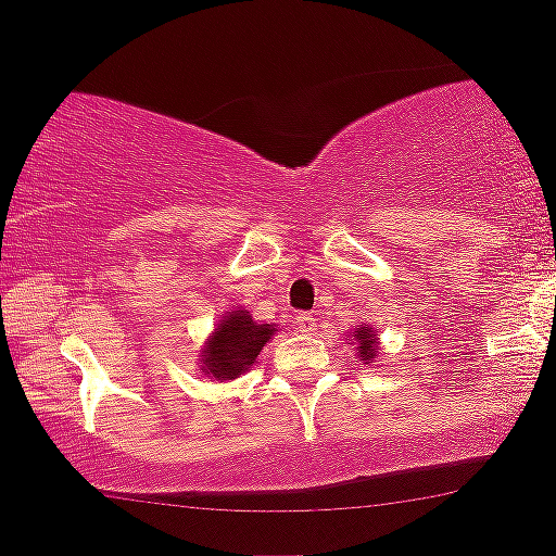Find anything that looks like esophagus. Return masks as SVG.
Wrapping results in <instances>:
<instances>
[{
  "label": "esophagus",
  "instance_id": "esophagus-1",
  "mask_svg": "<svg viewBox=\"0 0 556 556\" xmlns=\"http://www.w3.org/2000/svg\"><path fill=\"white\" fill-rule=\"evenodd\" d=\"M295 329H299L301 333L316 331V316L314 314H306V311H303V314L295 316Z\"/></svg>",
  "mask_w": 556,
  "mask_h": 556
}]
</instances>
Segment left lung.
I'll return each instance as SVG.
<instances>
[{
	"label": "left lung",
	"mask_w": 556,
	"mask_h": 556,
	"mask_svg": "<svg viewBox=\"0 0 556 556\" xmlns=\"http://www.w3.org/2000/svg\"><path fill=\"white\" fill-rule=\"evenodd\" d=\"M375 337L377 333H371L367 326H364V329H359L354 333V339H359V346H356V354L362 356V362L364 364H369L371 359H375Z\"/></svg>",
	"instance_id": "1"
}]
</instances>
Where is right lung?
Segmentation results:
<instances>
[{
  "instance_id": "1",
  "label": "right lung",
  "mask_w": 556,
  "mask_h": 556,
  "mask_svg": "<svg viewBox=\"0 0 556 556\" xmlns=\"http://www.w3.org/2000/svg\"><path fill=\"white\" fill-rule=\"evenodd\" d=\"M273 337L270 324H255L248 311H232L217 326L202 352V364L210 377L235 379L253 367L265 341Z\"/></svg>"
}]
</instances>
